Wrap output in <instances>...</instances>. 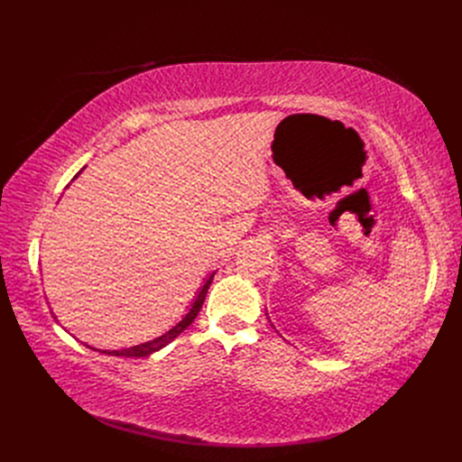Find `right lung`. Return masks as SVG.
I'll list each match as a JSON object with an SVG mask.
<instances>
[{
	"instance_id": "1",
	"label": "right lung",
	"mask_w": 462,
	"mask_h": 462,
	"mask_svg": "<svg viewBox=\"0 0 462 462\" xmlns=\"http://www.w3.org/2000/svg\"><path fill=\"white\" fill-rule=\"evenodd\" d=\"M84 168H86V166H84ZM84 168H82V170H84ZM82 170H80V172H82ZM80 172H79V174H80ZM79 174H77L75 178H79ZM213 275H215V272L206 279L204 286L200 288L199 296L194 298V301H192L190 309L187 310L185 317H183L174 328H170L164 335L155 337V338H152V341H148V343H142V345L129 346V348H121V350H97V348H93V350L108 354V356H117V357H145V356H150V354H153V352L164 348L166 345L172 343L178 335H181V333L194 322V319L199 317V312H200V309H202V305H204V300H206V294H208V288H209V284H211V281H213ZM89 348H91V346H89Z\"/></svg>"
}]
</instances>
